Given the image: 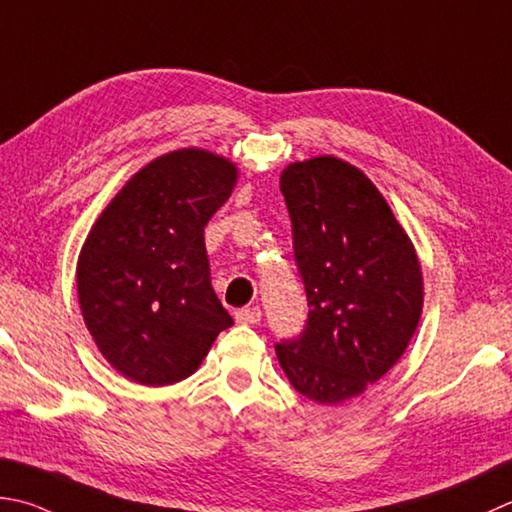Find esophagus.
Returning <instances> with one entry per match:
<instances>
[{"mask_svg": "<svg viewBox=\"0 0 512 512\" xmlns=\"http://www.w3.org/2000/svg\"><path fill=\"white\" fill-rule=\"evenodd\" d=\"M235 319L239 324H257L262 319V310L259 306H250V308H242L235 313Z\"/></svg>", "mask_w": 512, "mask_h": 512, "instance_id": "esophagus-1", "label": "esophagus"}]
</instances>
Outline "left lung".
<instances>
[{
  "instance_id": "left-lung-1",
  "label": "left lung",
  "mask_w": 512,
  "mask_h": 512,
  "mask_svg": "<svg viewBox=\"0 0 512 512\" xmlns=\"http://www.w3.org/2000/svg\"><path fill=\"white\" fill-rule=\"evenodd\" d=\"M282 193L308 317L275 344L297 393L339 404L384 377L406 350L424 304L422 270L393 210L337 157L290 164Z\"/></svg>"
}]
</instances>
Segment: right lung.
<instances>
[{"label": "right lung", "mask_w": 512, "mask_h": 512, "mask_svg": "<svg viewBox=\"0 0 512 512\" xmlns=\"http://www.w3.org/2000/svg\"><path fill=\"white\" fill-rule=\"evenodd\" d=\"M235 179L224 157L175 150L139 170L90 230L79 306L102 355L137 384L182 382L233 324L210 286L204 226Z\"/></svg>", "instance_id": "obj_1"}]
</instances>
